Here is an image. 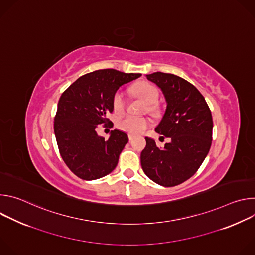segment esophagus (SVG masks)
Segmentation results:
<instances>
[{"instance_id": "34e87169", "label": "esophagus", "mask_w": 255, "mask_h": 255, "mask_svg": "<svg viewBox=\"0 0 255 255\" xmlns=\"http://www.w3.org/2000/svg\"><path fill=\"white\" fill-rule=\"evenodd\" d=\"M128 138H129V140H130V141H131V140H132V139H133V138H134V136H133V135H132V134H128Z\"/></svg>"}]
</instances>
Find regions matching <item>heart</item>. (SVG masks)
Here are the masks:
<instances>
[{
    "label": "heart",
    "mask_w": 255,
    "mask_h": 255,
    "mask_svg": "<svg viewBox=\"0 0 255 255\" xmlns=\"http://www.w3.org/2000/svg\"><path fill=\"white\" fill-rule=\"evenodd\" d=\"M134 92L145 102L147 103L145 111L154 114L157 111V102L159 100V91L152 84L142 82L134 87ZM113 111L116 114L124 113L126 109V96L123 91L118 90L112 99ZM151 122L146 117H136V116H125L120 118L116 126L118 129L127 132L129 134L137 135L146 131Z\"/></svg>",
    "instance_id": "heart-1"
}]
</instances>
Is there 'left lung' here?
<instances>
[{
    "mask_svg": "<svg viewBox=\"0 0 255 255\" xmlns=\"http://www.w3.org/2000/svg\"><path fill=\"white\" fill-rule=\"evenodd\" d=\"M146 78L164 95L166 110L155 131L170 142L159 148L145 137L141 166L154 183L174 187L192 177L206 158L212 144V114L203 95L183 78L160 71Z\"/></svg>",
    "mask_w": 255,
    "mask_h": 255,
    "instance_id": "left-lung-1",
    "label": "left lung"
}]
</instances>
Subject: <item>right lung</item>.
<instances>
[{"label": "right lung", "mask_w": 255, "mask_h": 255, "mask_svg": "<svg viewBox=\"0 0 255 255\" xmlns=\"http://www.w3.org/2000/svg\"><path fill=\"white\" fill-rule=\"evenodd\" d=\"M140 74H125L108 68L79 78L61 95L54 117V134L59 153L77 176L93 180L110 173L117 166L128 136L111 131L109 139L99 136L100 124L110 127L107 118L113 112L112 99L117 90Z\"/></svg>", "instance_id": "obj_1"}]
</instances>
